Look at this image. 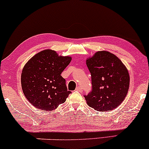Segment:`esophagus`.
I'll return each mask as SVG.
<instances>
[{"label":"esophagus","mask_w":149,"mask_h":149,"mask_svg":"<svg viewBox=\"0 0 149 149\" xmlns=\"http://www.w3.org/2000/svg\"><path fill=\"white\" fill-rule=\"evenodd\" d=\"M76 91H78V92H81L82 91V88H80V87L78 86V87H76Z\"/></svg>","instance_id":"34e87169"}]
</instances>
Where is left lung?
<instances>
[{
  "mask_svg": "<svg viewBox=\"0 0 149 149\" xmlns=\"http://www.w3.org/2000/svg\"><path fill=\"white\" fill-rule=\"evenodd\" d=\"M91 73L92 90L85 96L89 107L97 111H109L119 107L130 86L128 70L117 56L98 51L86 59Z\"/></svg>",
  "mask_w": 149,
  "mask_h": 149,
  "instance_id": "obj_1",
  "label": "left lung"
}]
</instances>
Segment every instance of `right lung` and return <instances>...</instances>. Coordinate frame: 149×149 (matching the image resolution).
I'll return each mask as SVG.
<instances>
[{
    "instance_id": "add662e5",
    "label": "right lung",
    "mask_w": 149,
    "mask_h": 149,
    "mask_svg": "<svg viewBox=\"0 0 149 149\" xmlns=\"http://www.w3.org/2000/svg\"><path fill=\"white\" fill-rule=\"evenodd\" d=\"M71 61L50 49L40 51L26 63L22 71V88L27 100L40 110L53 111L64 103L71 92L61 73Z\"/></svg>"
}]
</instances>
